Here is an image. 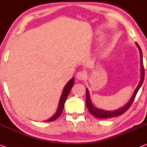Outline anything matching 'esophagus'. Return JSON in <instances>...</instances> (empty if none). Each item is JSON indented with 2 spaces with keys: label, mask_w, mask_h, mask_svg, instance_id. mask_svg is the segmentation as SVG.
<instances>
[{
  "label": "esophagus",
  "mask_w": 147,
  "mask_h": 147,
  "mask_svg": "<svg viewBox=\"0 0 147 147\" xmlns=\"http://www.w3.org/2000/svg\"><path fill=\"white\" fill-rule=\"evenodd\" d=\"M86 75L84 71H79L76 74V78L78 80H84L86 79Z\"/></svg>",
  "instance_id": "34e87169"
}]
</instances>
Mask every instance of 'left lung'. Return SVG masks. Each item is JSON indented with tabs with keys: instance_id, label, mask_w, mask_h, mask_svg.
Segmentation results:
<instances>
[{
	"instance_id": "obj_1",
	"label": "left lung",
	"mask_w": 147,
	"mask_h": 147,
	"mask_svg": "<svg viewBox=\"0 0 147 147\" xmlns=\"http://www.w3.org/2000/svg\"><path fill=\"white\" fill-rule=\"evenodd\" d=\"M136 45L138 47L140 51V66H141V79H140V81L139 82V84H138L137 88L134 91L133 95H132V98H130V101L128 102L127 104H126L125 106H123V107L119 108V109L114 110V111H106V110H104L102 109H99V108H97L94 106L93 104L92 103L91 100H90V94L89 91H88V89H86V106H87L88 110L94 116H95L96 118H112L115 117V116H118L121 115V114H124V112L127 111V110L130 108V106L132 105V102H134V98L136 97V94L140 88V86H142V83H143L144 78V65H143V61H142V51L141 49H140V46L138 45L137 43H136Z\"/></svg>"
}]
</instances>
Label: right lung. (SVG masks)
Listing matches in <instances>:
<instances>
[{
  "label": "right lung",
  "mask_w": 147,
  "mask_h": 147,
  "mask_svg": "<svg viewBox=\"0 0 147 147\" xmlns=\"http://www.w3.org/2000/svg\"><path fill=\"white\" fill-rule=\"evenodd\" d=\"M74 84V78H72L71 80H70L69 81L67 82V84L65 85V88H63V92H62L61 98H60V100H59L57 110L55 113V114H54L51 118H50L49 119L45 120V122L54 121V120H55L57 118L59 117L60 115H61L62 113V112H63V110L64 108V104H65V102L66 98H67L68 94H69L70 90L71 89V88L73 87Z\"/></svg>",
  "instance_id": "1"
}]
</instances>
